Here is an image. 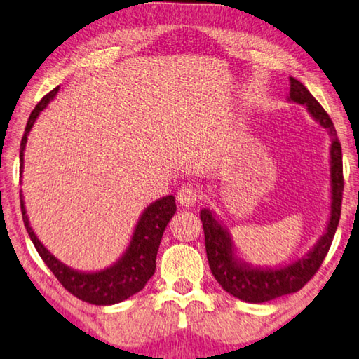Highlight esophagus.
<instances>
[{
  "instance_id": "1",
  "label": "esophagus",
  "mask_w": 359,
  "mask_h": 359,
  "mask_svg": "<svg viewBox=\"0 0 359 359\" xmlns=\"http://www.w3.org/2000/svg\"><path fill=\"white\" fill-rule=\"evenodd\" d=\"M178 202L184 207H189V205H194L198 201V189L196 184H183L178 191Z\"/></svg>"
}]
</instances>
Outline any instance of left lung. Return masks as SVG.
<instances>
[{"label":"left lung","mask_w":359,"mask_h":359,"mask_svg":"<svg viewBox=\"0 0 359 359\" xmlns=\"http://www.w3.org/2000/svg\"><path fill=\"white\" fill-rule=\"evenodd\" d=\"M290 100L305 104L309 113L331 135V186H332V203L331 218L326 229V233L320 238L315 248L309 252L307 257H302L297 262L283 269H251L245 264H238L233 257L232 242L227 232L221 227L210 210L201 211V221L205 233V250H207L208 264L211 273L216 281L233 297L242 299L245 302L261 304L272 301L275 297L291 294L309 283L310 278L318 272L320 266L325 261L329 248H331L334 233L337 231L340 211H342V194H344V167H342V148L337 138L331 117L323 109L316 98L310 93L305 86L297 79L290 78Z\"/></svg>","instance_id":"8db88e82"}]
</instances>
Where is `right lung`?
I'll use <instances>...</instances> for the list:
<instances>
[{
	"mask_svg": "<svg viewBox=\"0 0 359 359\" xmlns=\"http://www.w3.org/2000/svg\"><path fill=\"white\" fill-rule=\"evenodd\" d=\"M58 92V87L54 90L41 98V102L34 107L30 117H28L25 132H23L22 143H20V173L23 165V149L27 144V135L33 127L34 121H36L38 114L43 111L47 103L55 97ZM20 208H22V218L23 224L27 227V232L30 235L34 248L39 252L41 259L46 262V266L50 269V272L55 275V278L60 281V285L72 292L81 301L89 302L93 305H111L126 301L138 291L143 290L148 283L149 278L156 272V256L158 245H161L162 235L168 221L176 211V203L173 196L162 197L161 201H156L151 203L135 229L133 238L128 246L126 255L121 257V261L114 264L113 267L97 273H81L76 270L69 269L57 261L54 256L47 251L43 243L39 242L36 235H34L33 229L30 227V222L27 218V211L23 207V201L20 196Z\"/></svg>",
	"mask_w": 359,
	"mask_h": 359,
	"instance_id": "obj_1",
	"label": "right lung"
}]
</instances>
